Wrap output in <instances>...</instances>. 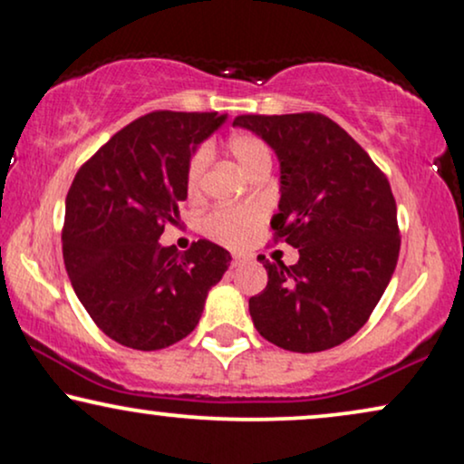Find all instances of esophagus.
Here are the masks:
<instances>
[{"label": "esophagus", "mask_w": 464, "mask_h": 464, "mask_svg": "<svg viewBox=\"0 0 464 464\" xmlns=\"http://www.w3.org/2000/svg\"><path fill=\"white\" fill-rule=\"evenodd\" d=\"M249 258L247 256H243V254H234L232 256V262H230V266L234 268V266H241V265H245V262H247Z\"/></svg>", "instance_id": "esophagus-1"}]
</instances>
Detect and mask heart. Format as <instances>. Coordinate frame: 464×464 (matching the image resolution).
<instances>
[{
  "instance_id": "b5f03b06",
  "label": "heart",
  "mask_w": 464,
  "mask_h": 464,
  "mask_svg": "<svg viewBox=\"0 0 464 464\" xmlns=\"http://www.w3.org/2000/svg\"><path fill=\"white\" fill-rule=\"evenodd\" d=\"M227 150L247 174L260 168L262 163H271V152H268L265 141L249 133L230 135ZM206 165H208V150L198 148L188 157L185 168V191L188 198H196L202 191ZM262 221H265V213L260 208H215L204 217L202 227L206 237H210L213 241L230 245V247H241V245L249 243V238L262 226Z\"/></svg>"
}]
</instances>
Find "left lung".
I'll list each match as a JSON object with an SVG mask.
<instances>
[{
  "mask_svg": "<svg viewBox=\"0 0 464 464\" xmlns=\"http://www.w3.org/2000/svg\"><path fill=\"white\" fill-rule=\"evenodd\" d=\"M279 159L273 241L299 262L262 265L266 288L249 299L254 327L293 353H318L368 323L396 268L400 230L390 180L340 124L323 113L237 116Z\"/></svg>",
  "mask_w": 464,
  "mask_h": 464,
  "instance_id": "left-lung-1",
  "label": "left lung"
}]
</instances>
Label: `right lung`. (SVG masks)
Segmentation results:
<instances>
[{
	"label": "right lung",
	"mask_w": 464,
	"mask_h": 464,
	"mask_svg": "<svg viewBox=\"0 0 464 464\" xmlns=\"http://www.w3.org/2000/svg\"><path fill=\"white\" fill-rule=\"evenodd\" d=\"M226 116L152 111L133 120L79 168L66 196L62 254L85 312L102 334L159 351L198 327L230 254L199 238L187 251L159 243L179 223L185 168Z\"/></svg>",
	"instance_id": "obj_1"
}]
</instances>
